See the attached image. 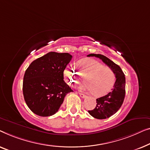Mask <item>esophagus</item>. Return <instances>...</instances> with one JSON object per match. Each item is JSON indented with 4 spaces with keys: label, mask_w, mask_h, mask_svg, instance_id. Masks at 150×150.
Masks as SVG:
<instances>
[{
    "label": "esophagus",
    "mask_w": 150,
    "mask_h": 150,
    "mask_svg": "<svg viewBox=\"0 0 150 150\" xmlns=\"http://www.w3.org/2000/svg\"><path fill=\"white\" fill-rule=\"evenodd\" d=\"M79 96L81 97V98H86V95H85V94H82V93H79Z\"/></svg>",
    "instance_id": "1"
}]
</instances>
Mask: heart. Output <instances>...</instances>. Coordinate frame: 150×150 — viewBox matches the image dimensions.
Wrapping results in <instances>:
<instances>
[{
	"label": "heart",
	"mask_w": 150,
	"mask_h": 150,
	"mask_svg": "<svg viewBox=\"0 0 150 150\" xmlns=\"http://www.w3.org/2000/svg\"><path fill=\"white\" fill-rule=\"evenodd\" d=\"M79 73L74 68L68 67L64 74L70 83H79L81 81V74L85 77L86 83L81 89L93 93L95 96H102L111 91L116 81L114 71L105 67L102 63L93 59H84L77 64Z\"/></svg>",
	"instance_id": "1"
}]
</instances>
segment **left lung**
Listing matches in <instances>:
<instances>
[{
	"mask_svg": "<svg viewBox=\"0 0 150 150\" xmlns=\"http://www.w3.org/2000/svg\"><path fill=\"white\" fill-rule=\"evenodd\" d=\"M88 56H94L100 58L105 64L112 69L116 75V81L112 91L107 95L96 99V105L88 113L96 119H106L115 114L121 107L125 97L126 79L123 71L117 64L101 54H90Z\"/></svg>",
	"mask_w": 150,
	"mask_h": 150,
	"instance_id": "1",
	"label": "left lung"
}]
</instances>
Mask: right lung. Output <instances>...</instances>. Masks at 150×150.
<instances>
[{"instance_id": "right-lung-1", "label": "right lung", "mask_w": 150, "mask_h": 150, "mask_svg": "<svg viewBox=\"0 0 150 150\" xmlns=\"http://www.w3.org/2000/svg\"><path fill=\"white\" fill-rule=\"evenodd\" d=\"M72 56L51 52L36 59L24 76L23 94L36 115L51 116L58 111L65 96L73 92L64 81V71Z\"/></svg>"}]
</instances>
